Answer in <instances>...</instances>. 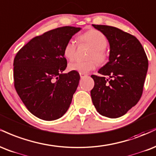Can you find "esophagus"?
Here are the masks:
<instances>
[{"mask_svg": "<svg viewBox=\"0 0 156 156\" xmlns=\"http://www.w3.org/2000/svg\"><path fill=\"white\" fill-rule=\"evenodd\" d=\"M80 77H81L82 79L85 77V76H87V74H83V73H80Z\"/></svg>", "mask_w": 156, "mask_h": 156, "instance_id": "obj_1", "label": "esophagus"}]
</instances>
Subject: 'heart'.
Segmentation results:
<instances>
[{
	"instance_id": "obj_1",
	"label": "heart",
	"mask_w": 156,
	"mask_h": 156,
	"mask_svg": "<svg viewBox=\"0 0 156 156\" xmlns=\"http://www.w3.org/2000/svg\"><path fill=\"white\" fill-rule=\"evenodd\" d=\"M78 41L80 44H86L91 47L87 55L90 60L71 62L69 64V70L86 74L96 69L97 60L99 63H104L107 60V55L104 49L107 46V39L103 33L98 30L91 29L79 36ZM76 45L74 41L69 40L63 47V55L68 60H73L76 54Z\"/></svg>"
}]
</instances>
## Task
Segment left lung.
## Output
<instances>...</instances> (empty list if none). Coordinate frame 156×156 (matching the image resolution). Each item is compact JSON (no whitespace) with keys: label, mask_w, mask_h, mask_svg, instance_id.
Returning a JSON list of instances; mask_svg holds the SVG:
<instances>
[{"label":"left lung","mask_w":156,"mask_h":156,"mask_svg":"<svg viewBox=\"0 0 156 156\" xmlns=\"http://www.w3.org/2000/svg\"><path fill=\"white\" fill-rule=\"evenodd\" d=\"M103 33L110 46L109 62L91 75L95 85L90 95L97 112L109 118L121 117L134 107L142 95L148 69L144 48L133 35L120 29L93 25ZM108 76L109 77L106 78Z\"/></svg>","instance_id":"obj_1"}]
</instances>
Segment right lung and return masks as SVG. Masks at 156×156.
<instances>
[{"label": "right lung", "instance_id": "obj_1", "mask_svg": "<svg viewBox=\"0 0 156 156\" xmlns=\"http://www.w3.org/2000/svg\"><path fill=\"white\" fill-rule=\"evenodd\" d=\"M80 27L65 26L38 36L23 46L14 60V81L28 111L44 120L61 118L69 109L80 76L63 74L67 66L63 47Z\"/></svg>", "mask_w": 156, "mask_h": 156}]
</instances>
